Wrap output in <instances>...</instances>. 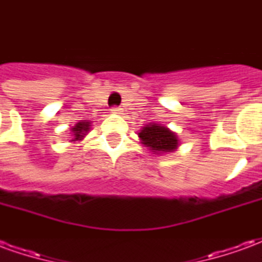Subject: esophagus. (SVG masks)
Returning <instances> with one entry per match:
<instances>
[{
	"label": "esophagus",
	"instance_id": "1",
	"mask_svg": "<svg viewBox=\"0 0 262 262\" xmlns=\"http://www.w3.org/2000/svg\"><path fill=\"white\" fill-rule=\"evenodd\" d=\"M111 112H112V114H122L123 109L120 108V106H114V108L111 109Z\"/></svg>",
	"mask_w": 262,
	"mask_h": 262
}]
</instances>
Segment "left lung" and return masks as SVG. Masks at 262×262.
Instances as JSON below:
<instances>
[{"instance_id":"obj_1","label":"left lung","mask_w":262,"mask_h":262,"mask_svg":"<svg viewBox=\"0 0 262 262\" xmlns=\"http://www.w3.org/2000/svg\"><path fill=\"white\" fill-rule=\"evenodd\" d=\"M140 143L153 154H168L176 151L180 146V137L176 132L170 130L167 126L159 123H148L137 133Z\"/></svg>"}]
</instances>
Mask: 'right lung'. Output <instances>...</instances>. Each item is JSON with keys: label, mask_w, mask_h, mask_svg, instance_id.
Segmentation results:
<instances>
[{"label": "right lung", "mask_w": 262, "mask_h": 262, "mask_svg": "<svg viewBox=\"0 0 262 262\" xmlns=\"http://www.w3.org/2000/svg\"><path fill=\"white\" fill-rule=\"evenodd\" d=\"M91 129V122L90 120H82V122H77L71 129H70V135H71V140L70 142H81L85 135Z\"/></svg>", "instance_id": "obj_1"}]
</instances>
